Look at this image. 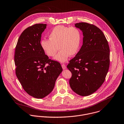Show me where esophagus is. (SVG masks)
<instances>
[{
    "instance_id": "34e87169",
    "label": "esophagus",
    "mask_w": 124,
    "mask_h": 124,
    "mask_svg": "<svg viewBox=\"0 0 124 124\" xmlns=\"http://www.w3.org/2000/svg\"><path fill=\"white\" fill-rule=\"evenodd\" d=\"M62 67L63 69H65L66 68V66L64 64H62Z\"/></svg>"
}]
</instances>
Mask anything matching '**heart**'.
Instances as JSON below:
<instances>
[{
	"label": "heart",
	"mask_w": 124,
	"mask_h": 124,
	"mask_svg": "<svg viewBox=\"0 0 124 124\" xmlns=\"http://www.w3.org/2000/svg\"><path fill=\"white\" fill-rule=\"evenodd\" d=\"M81 40V31L77 27L58 25L50 33L49 39L42 40L41 46L45 53L49 57L55 55L58 47L60 51L54 59L64 62L70 55L74 56L78 52Z\"/></svg>",
	"instance_id": "obj_1"
}]
</instances>
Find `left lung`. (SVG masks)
Instances as JSON below:
<instances>
[{"instance_id": "1", "label": "left lung", "mask_w": 124, "mask_h": 124, "mask_svg": "<svg viewBox=\"0 0 124 124\" xmlns=\"http://www.w3.org/2000/svg\"><path fill=\"white\" fill-rule=\"evenodd\" d=\"M83 32V45L67 68L72 73L69 84L77 94L86 96L104 82L110 65V48L102 31L86 23H76Z\"/></svg>"}]
</instances>
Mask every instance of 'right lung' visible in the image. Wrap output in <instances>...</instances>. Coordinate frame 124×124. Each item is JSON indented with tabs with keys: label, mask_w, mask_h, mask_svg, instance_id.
Returning a JSON list of instances; mask_svg holds the SVG:
<instances>
[{
	"label": "right lung",
	"mask_w": 124,
	"mask_h": 124,
	"mask_svg": "<svg viewBox=\"0 0 124 124\" xmlns=\"http://www.w3.org/2000/svg\"><path fill=\"white\" fill-rule=\"evenodd\" d=\"M46 27V24L38 23L25 29L18 40L14 55L18 80L29 95L38 99L52 91L62 71L61 64L49 59L42 48L41 34Z\"/></svg>",
	"instance_id": "add662e5"
}]
</instances>
